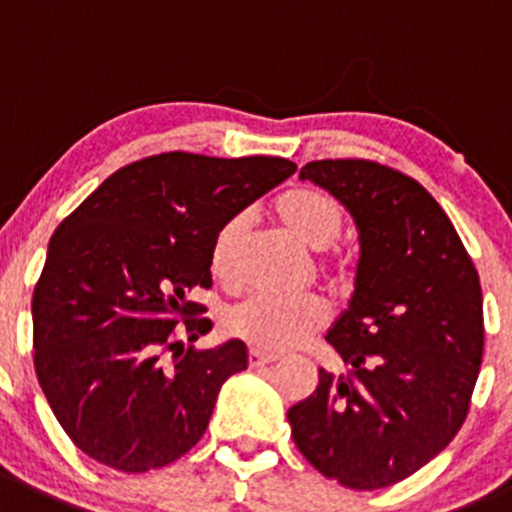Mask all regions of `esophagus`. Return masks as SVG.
Wrapping results in <instances>:
<instances>
[{
  "instance_id": "34e87169",
  "label": "esophagus",
  "mask_w": 512,
  "mask_h": 512,
  "mask_svg": "<svg viewBox=\"0 0 512 512\" xmlns=\"http://www.w3.org/2000/svg\"><path fill=\"white\" fill-rule=\"evenodd\" d=\"M278 358H280L278 353H265V351H257V348H252L250 356H247V364H250L252 369H260V366L275 364Z\"/></svg>"
}]
</instances>
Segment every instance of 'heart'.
I'll list each match as a JSON object with an SVG mask.
<instances>
[{"label": "heart", "instance_id": "1", "mask_svg": "<svg viewBox=\"0 0 512 512\" xmlns=\"http://www.w3.org/2000/svg\"><path fill=\"white\" fill-rule=\"evenodd\" d=\"M272 212L295 240L308 250H328L341 237L343 212L328 194L295 186L280 194ZM247 214H234L219 224L209 247V270L224 285L240 278V255L247 237ZM328 321V308L318 298H272L250 295L224 315V328L257 351H285L315 333Z\"/></svg>", "mask_w": 512, "mask_h": 512}]
</instances>
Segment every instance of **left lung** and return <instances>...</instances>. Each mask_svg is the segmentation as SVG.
Wrapping results in <instances>:
<instances>
[{
    "label": "left lung",
    "instance_id": "8db88e82",
    "mask_svg": "<svg viewBox=\"0 0 512 512\" xmlns=\"http://www.w3.org/2000/svg\"><path fill=\"white\" fill-rule=\"evenodd\" d=\"M361 242L351 303L326 341L348 366L288 409L321 475L379 490L437 457L470 412L485 346L477 270L450 217L412 176L366 159L310 161Z\"/></svg>",
    "mask_w": 512,
    "mask_h": 512
}]
</instances>
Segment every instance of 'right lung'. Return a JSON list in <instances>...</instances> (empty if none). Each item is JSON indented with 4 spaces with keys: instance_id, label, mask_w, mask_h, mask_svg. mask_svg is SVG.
Returning a JSON list of instances; mask_svg holds the SVG:
<instances>
[{
    "instance_id": "right-lung-1",
    "label": "right lung",
    "mask_w": 512,
    "mask_h": 512,
    "mask_svg": "<svg viewBox=\"0 0 512 512\" xmlns=\"http://www.w3.org/2000/svg\"><path fill=\"white\" fill-rule=\"evenodd\" d=\"M295 169L278 156L169 151L118 169L62 219L32 295L35 371L78 450L146 472L202 439L247 346H186L212 328L189 293L212 288L219 224Z\"/></svg>"
}]
</instances>
